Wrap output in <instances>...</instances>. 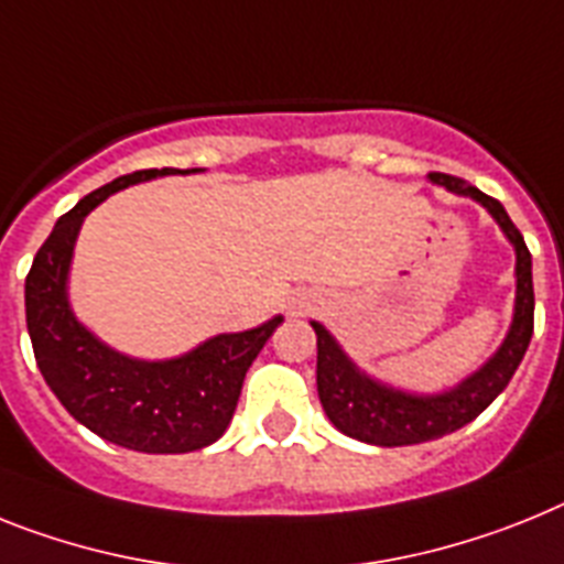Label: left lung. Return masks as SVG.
Instances as JSON below:
<instances>
[{
  "instance_id": "left-lung-1",
  "label": "left lung",
  "mask_w": 564,
  "mask_h": 564,
  "mask_svg": "<svg viewBox=\"0 0 564 564\" xmlns=\"http://www.w3.org/2000/svg\"><path fill=\"white\" fill-rule=\"evenodd\" d=\"M431 182L445 185L454 194L470 196L482 202L490 216L497 219L505 236L517 248V311L513 325L502 348L488 359L482 370H476L459 388L436 397H411V393L393 391L384 384L373 382L356 370L348 356L341 354L334 336L314 322L316 330V391L319 402L328 413V420L348 433L354 440L368 445L399 447L416 445V442L440 440L445 433L459 431L476 420L485 408L508 388L511 377L522 362L524 350L531 345L533 334V276H531V250L524 245L522 234L505 214L502 202L482 194L479 187L468 185L451 173H431Z\"/></svg>"
}]
</instances>
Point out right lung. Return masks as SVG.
Returning a JSON list of instances; mask_svg holds the SVG:
<instances>
[{
  "instance_id": "1",
  "label": "right lung",
  "mask_w": 564,
  "mask_h": 564,
  "mask_svg": "<svg viewBox=\"0 0 564 564\" xmlns=\"http://www.w3.org/2000/svg\"><path fill=\"white\" fill-rule=\"evenodd\" d=\"M194 171H133L79 199L53 225L25 279L28 334L51 391L96 436L142 454H187L219 440L250 362L282 322L273 316L253 330L214 336L180 359L142 362L110 350L70 314L65 282L82 219L122 187Z\"/></svg>"
}]
</instances>
